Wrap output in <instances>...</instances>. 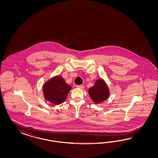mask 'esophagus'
Listing matches in <instances>:
<instances>
[{
    "mask_svg": "<svg viewBox=\"0 0 158 158\" xmlns=\"http://www.w3.org/2000/svg\"><path fill=\"white\" fill-rule=\"evenodd\" d=\"M77 88H79V89H83V88H84V86L83 85H77Z\"/></svg>",
    "mask_w": 158,
    "mask_h": 158,
    "instance_id": "34e87169",
    "label": "esophagus"
}]
</instances>
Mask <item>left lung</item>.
Listing matches in <instances>:
<instances>
[{
    "instance_id": "1",
    "label": "left lung",
    "mask_w": 158,
    "mask_h": 158,
    "mask_svg": "<svg viewBox=\"0 0 158 158\" xmlns=\"http://www.w3.org/2000/svg\"><path fill=\"white\" fill-rule=\"evenodd\" d=\"M89 94L92 100L96 104L106 100L109 96V90L104 81L98 79L94 86L89 90Z\"/></svg>"
}]
</instances>
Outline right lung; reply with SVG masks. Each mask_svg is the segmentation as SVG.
I'll return each instance as SVG.
<instances>
[{"label":"right lung","instance_id":"1","mask_svg":"<svg viewBox=\"0 0 158 158\" xmlns=\"http://www.w3.org/2000/svg\"><path fill=\"white\" fill-rule=\"evenodd\" d=\"M71 89L61 77H55L47 81L43 86V94L46 100L56 105L62 103Z\"/></svg>","mask_w":158,"mask_h":158}]
</instances>
